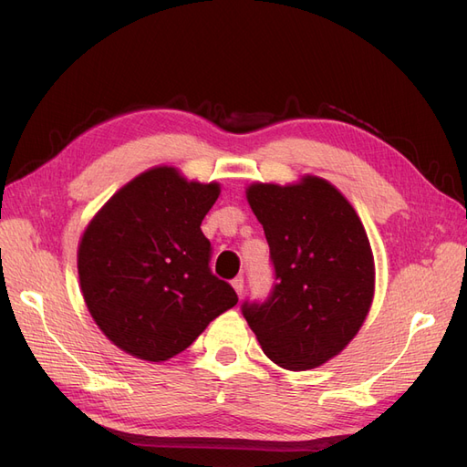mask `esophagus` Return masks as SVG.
Segmentation results:
<instances>
[{"instance_id": "1", "label": "esophagus", "mask_w": 467, "mask_h": 467, "mask_svg": "<svg viewBox=\"0 0 467 467\" xmlns=\"http://www.w3.org/2000/svg\"><path fill=\"white\" fill-rule=\"evenodd\" d=\"M232 286H234V290L237 292V296H242V294H244V276H235V278L232 280Z\"/></svg>"}]
</instances>
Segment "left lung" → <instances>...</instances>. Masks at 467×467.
<instances>
[{"mask_svg":"<svg viewBox=\"0 0 467 467\" xmlns=\"http://www.w3.org/2000/svg\"><path fill=\"white\" fill-rule=\"evenodd\" d=\"M247 201L271 247L275 286L242 312L265 355L286 370H309L358 333L374 298V257L355 208L331 182H255Z\"/></svg>","mask_w":467,"mask_h":467,"instance_id":"1","label":"left lung"}]
</instances>
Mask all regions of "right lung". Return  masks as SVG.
<instances>
[{
    "instance_id": "1",
    "label": "right lung",
    "mask_w": 467,
    "mask_h": 467,
    "mask_svg": "<svg viewBox=\"0 0 467 467\" xmlns=\"http://www.w3.org/2000/svg\"><path fill=\"white\" fill-rule=\"evenodd\" d=\"M218 182L187 181L153 167L97 212L78 249L83 300L109 341L129 355L161 362L194 343L206 325L237 304L212 275L201 223Z\"/></svg>"
}]
</instances>
